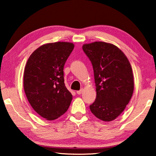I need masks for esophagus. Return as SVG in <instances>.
<instances>
[{"instance_id": "1", "label": "esophagus", "mask_w": 156, "mask_h": 156, "mask_svg": "<svg viewBox=\"0 0 156 156\" xmlns=\"http://www.w3.org/2000/svg\"><path fill=\"white\" fill-rule=\"evenodd\" d=\"M83 89H81V90L76 91V93H77L78 94H81L83 93Z\"/></svg>"}]
</instances>
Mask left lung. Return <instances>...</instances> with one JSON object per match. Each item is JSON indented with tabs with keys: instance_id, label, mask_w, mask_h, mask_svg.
I'll return each mask as SVG.
<instances>
[{
	"instance_id": "1",
	"label": "left lung",
	"mask_w": 156,
	"mask_h": 156,
	"mask_svg": "<svg viewBox=\"0 0 156 156\" xmlns=\"http://www.w3.org/2000/svg\"><path fill=\"white\" fill-rule=\"evenodd\" d=\"M93 66L96 98L90 105L96 117L112 122L125 110L134 90V78L127 57L117 46L103 41L83 46Z\"/></svg>"
}]
</instances>
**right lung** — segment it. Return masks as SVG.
Returning <instances> with one entry per match:
<instances>
[{
	"label": "right lung",
	"mask_w": 156,
	"mask_h": 156,
	"mask_svg": "<svg viewBox=\"0 0 156 156\" xmlns=\"http://www.w3.org/2000/svg\"><path fill=\"white\" fill-rule=\"evenodd\" d=\"M66 41L48 43L39 46L29 57L25 66L23 88L35 112L53 121L67 111L72 94L64 80V66L73 50Z\"/></svg>",
	"instance_id": "1"
}]
</instances>
